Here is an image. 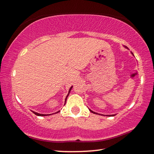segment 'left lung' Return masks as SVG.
Returning <instances> with one entry per match:
<instances>
[{
    "mask_svg": "<svg viewBox=\"0 0 154 154\" xmlns=\"http://www.w3.org/2000/svg\"><path fill=\"white\" fill-rule=\"evenodd\" d=\"M131 54H133V53H132V52H131ZM133 55H134V54H133ZM89 111H90V112H92V113H96V114H99V113H96V112H93V111H91V109H89ZM99 115H100V114H99ZM114 116V115H107V116Z\"/></svg>",
    "mask_w": 154,
    "mask_h": 154,
    "instance_id": "left-lung-1",
    "label": "left lung"
}]
</instances>
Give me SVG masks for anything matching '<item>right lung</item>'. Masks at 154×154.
Instances as JSON below:
<instances>
[{
	"instance_id": "obj_1",
	"label": "right lung",
	"mask_w": 154,
	"mask_h": 154,
	"mask_svg": "<svg viewBox=\"0 0 154 154\" xmlns=\"http://www.w3.org/2000/svg\"><path fill=\"white\" fill-rule=\"evenodd\" d=\"M73 87H70V89H69V93H68V94H67V96H66V98H65V103H66V101H67V97H68V96H69V92H70V91H71V89H72V88ZM59 112H60V111H59ZM59 112H57L56 113H58ZM32 112L34 113V114H36V116H47V115H50V114H41V113H36V112H33L32 111Z\"/></svg>"
}]
</instances>
